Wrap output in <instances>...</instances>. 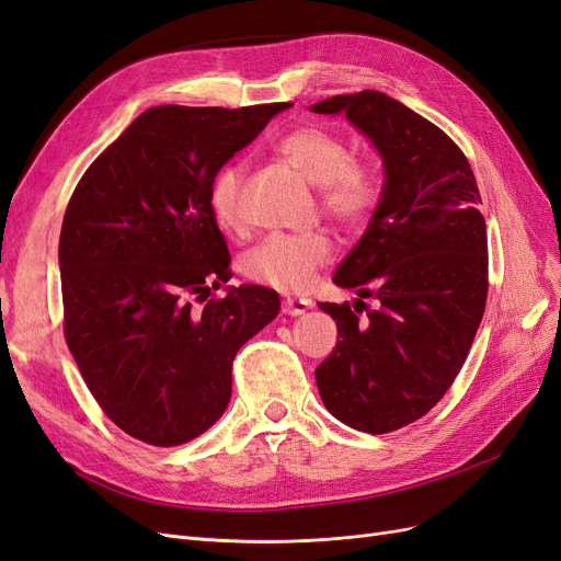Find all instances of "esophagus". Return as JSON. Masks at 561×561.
Returning a JSON list of instances; mask_svg holds the SVG:
<instances>
[{
  "mask_svg": "<svg viewBox=\"0 0 561 561\" xmlns=\"http://www.w3.org/2000/svg\"><path fill=\"white\" fill-rule=\"evenodd\" d=\"M309 307L311 304L307 299H285L280 311H283V316H301Z\"/></svg>",
  "mask_w": 561,
  "mask_h": 561,
  "instance_id": "34e87169",
  "label": "esophagus"
}]
</instances>
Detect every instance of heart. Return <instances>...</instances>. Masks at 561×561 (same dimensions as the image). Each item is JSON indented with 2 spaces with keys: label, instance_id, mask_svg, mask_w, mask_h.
Instances as JSON below:
<instances>
[{
  "label": "heart",
  "instance_id": "heart-1",
  "mask_svg": "<svg viewBox=\"0 0 561 561\" xmlns=\"http://www.w3.org/2000/svg\"><path fill=\"white\" fill-rule=\"evenodd\" d=\"M278 157L318 186L322 215L344 227H360L375 215L383 184L375 165L351 159L348 142L318 124H304L276 142ZM245 165L229 161L213 175L208 206L219 229H243L241 186ZM334 243L325 231L307 236H271L243 257V274L280 293L307 290L318 268L330 264Z\"/></svg>",
  "mask_w": 561,
  "mask_h": 561
}]
</instances>
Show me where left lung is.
Returning <instances> with one entry per match:
<instances>
[{"label":"left lung","mask_w":561,"mask_h":561,"mask_svg":"<svg viewBox=\"0 0 561 561\" xmlns=\"http://www.w3.org/2000/svg\"><path fill=\"white\" fill-rule=\"evenodd\" d=\"M311 110L344 112L383 159L381 203L334 274L360 299L318 304L339 339L316 369L332 416L383 435L428 414L468 358L489 290L482 198L449 135L386 93L334 95Z\"/></svg>","instance_id":"8db88e82"}]
</instances>
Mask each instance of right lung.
Segmentation results:
<instances>
[{
	"mask_svg": "<svg viewBox=\"0 0 561 561\" xmlns=\"http://www.w3.org/2000/svg\"><path fill=\"white\" fill-rule=\"evenodd\" d=\"M287 107H151L67 203L65 342L100 410L140 443L175 447L206 433L229 404L236 353L278 316V293L260 285L208 299L231 278L208 186Z\"/></svg>",
	"mask_w": 561,
	"mask_h": 561,
	"instance_id": "obj_1",
	"label": "right lung"
}]
</instances>
